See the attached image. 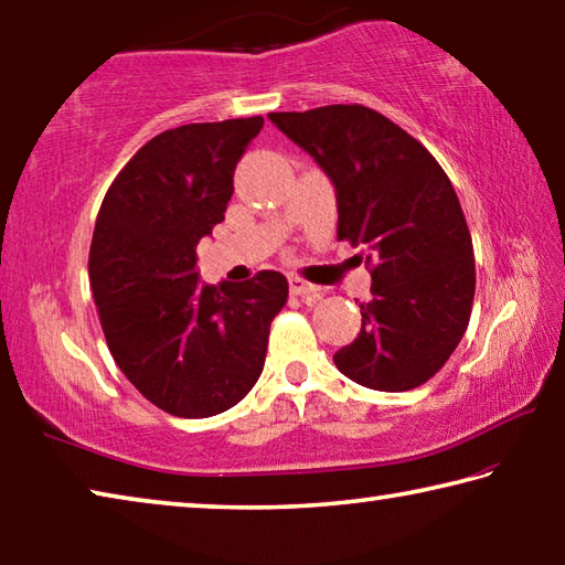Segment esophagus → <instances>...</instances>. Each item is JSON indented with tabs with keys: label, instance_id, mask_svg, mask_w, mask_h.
Returning <instances> with one entry per match:
<instances>
[{
	"label": "esophagus",
	"instance_id": "esophagus-1",
	"mask_svg": "<svg viewBox=\"0 0 565 565\" xmlns=\"http://www.w3.org/2000/svg\"><path fill=\"white\" fill-rule=\"evenodd\" d=\"M289 291H291L294 296H299V299H309V301L321 299L319 286L303 281V279H299V276H291V279H289Z\"/></svg>",
	"mask_w": 565,
	"mask_h": 565
}]
</instances>
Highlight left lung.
Masks as SVG:
<instances>
[{
  "instance_id": "left-lung-1",
  "label": "left lung",
  "mask_w": 565,
  "mask_h": 565,
  "mask_svg": "<svg viewBox=\"0 0 565 565\" xmlns=\"http://www.w3.org/2000/svg\"><path fill=\"white\" fill-rule=\"evenodd\" d=\"M269 119L337 186L341 242L369 252L374 299L361 303V333L333 363L366 388L426 384L463 339L476 291L473 242L451 179L420 141L361 104Z\"/></svg>"
}]
</instances>
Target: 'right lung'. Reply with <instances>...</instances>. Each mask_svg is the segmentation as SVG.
<instances>
[{
    "label": "right lung",
    "mask_w": 565,
    "mask_h": 565,
    "mask_svg": "<svg viewBox=\"0 0 565 565\" xmlns=\"http://www.w3.org/2000/svg\"><path fill=\"white\" fill-rule=\"evenodd\" d=\"M262 127L248 117L157 134L99 209L89 279L104 339L121 374L171 416H216L252 391L289 296L279 271L218 289L196 271V244L224 222L236 161Z\"/></svg>",
    "instance_id": "1"
}]
</instances>
